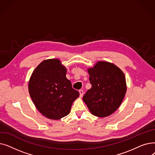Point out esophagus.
I'll list each match as a JSON object with an SVG mask.
<instances>
[{
    "instance_id": "obj_1",
    "label": "esophagus",
    "mask_w": 155,
    "mask_h": 155,
    "mask_svg": "<svg viewBox=\"0 0 155 155\" xmlns=\"http://www.w3.org/2000/svg\"><path fill=\"white\" fill-rule=\"evenodd\" d=\"M79 93H80V97H83V94H84V91L83 90H80L79 91Z\"/></svg>"
}]
</instances>
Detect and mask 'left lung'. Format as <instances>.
Masks as SVG:
<instances>
[{
	"label": "left lung",
	"instance_id": "8db88e82",
	"mask_svg": "<svg viewBox=\"0 0 155 155\" xmlns=\"http://www.w3.org/2000/svg\"><path fill=\"white\" fill-rule=\"evenodd\" d=\"M88 72L92 87L84 95L83 101L93 115L109 116L124 99L127 88L124 74L115 64L107 61L97 62Z\"/></svg>",
	"mask_w": 155,
	"mask_h": 155
}]
</instances>
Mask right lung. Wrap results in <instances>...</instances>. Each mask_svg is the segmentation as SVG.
<instances>
[{
    "label": "right lung",
    "instance_id": "obj_1",
    "mask_svg": "<svg viewBox=\"0 0 155 155\" xmlns=\"http://www.w3.org/2000/svg\"><path fill=\"white\" fill-rule=\"evenodd\" d=\"M67 70L58 59L44 60L29 80L30 96L37 109L47 118L59 119L67 116L79 96L66 77Z\"/></svg>",
    "mask_w": 155,
    "mask_h": 155
}]
</instances>
